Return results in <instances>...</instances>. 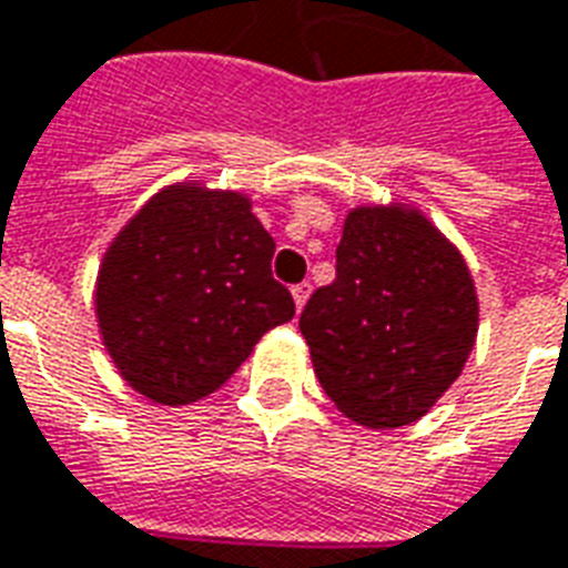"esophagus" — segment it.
<instances>
[{"label":"esophagus","mask_w":568,"mask_h":568,"mask_svg":"<svg viewBox=\"0 0 568 568\" xmlns=\"http://www.w3.org/2000/svg\"><path fill=\"white\" fill-rule=\"evenodd\" d=\"M292 297H294V306H297V310H303V303H306V297H310V283L294 285Z\"/></svg>","instance_id":"34e87169"}]
</instances>
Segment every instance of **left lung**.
I'll list each match as a JSON object with an SVG mask.
<instances>
[{
    "instance_id": "obj_1",
    "label": "left lung",
    "mask_w": 568,
    "mask_h": 568,
    "mask_svg": "<svg viewBox=\"0 0 568 568\" xmlns=\"http://www.w3.org/2000/svg\"><path fill=\"white\" fill-rule=\"evenodd\" d=\"M476 331L465 255L408 202L345 214L336 280L315 288L301 313L324 393L366 428L426 417L465 369Z\"/></svg>"
}]
</instances>
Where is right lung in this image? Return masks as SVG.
<instances>
[{
    "label": "right lung",
    "mask_w": 568,
    "mask_h": 568,
    "mask_svg": "<svg viewBox=\"0 0 568 568\" xmlns=\"http://www.w3.org/2000/svg\"><path fill=\"white\" fill-rule=\"evenodd\" d=\"M274 237L241 190L160 187L112 237L94 280L110 361L140 396L193 405L226 384L294 301L271 276Z\"/></svg>",
    "instance_id": "1"
}]
</instances>
